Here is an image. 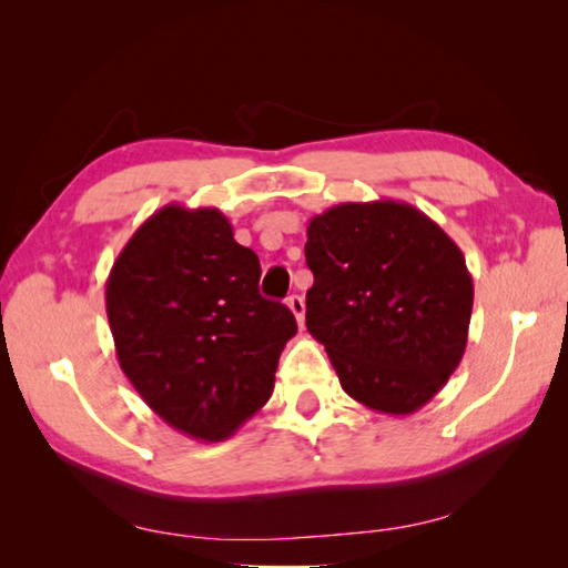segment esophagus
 <instances>
[{
    "mask_svg": "<svg viewBox=\"0 0 568 568\" xmlns=\"http://www.w3.org/2000/svg\"><path fill=\"white\" fill-rule=\"evenodd\" d=\"M287 307H291V312L295 315L297 324L305 322V300H303V297H300V295H291V297H287Z\"/></svg>",
    "mask_w": 568,
    "mask_h": 568,
    "instance_id": "esophagus-1",
    "label": "esophagus"
}]
</instances>
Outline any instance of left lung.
Returning a JSON list of instances; mask_svg holds the SVG:
<instances>
[{
	"label": "left lung",
	"mask_w": 568,
	"mask_h": 568,
	"mask_svg": "<svg viewBox=\"0 0 568 568\" xmlns=\"http://www.w3.org/2000/svg\"><path fill=\"white\" fill-rule=\"evenodd\" d=\"M307 332L342 388L385 415H413L462 364L474 281L444 229L407 202H342L312 216Z\"/></svg>",
	"instance_id": "1"
}]
</instances>
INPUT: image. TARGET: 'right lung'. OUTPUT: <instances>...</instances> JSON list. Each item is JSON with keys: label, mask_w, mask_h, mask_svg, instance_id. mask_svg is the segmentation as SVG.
Wrapping results in <instances>:
<instances>
[{"label": "right lung", "mask_w": 568, "mask_h": 568, "mask_svg": "<svg viewBox=\"0 0 568 568\" xmlns=\"http://www.w3.org/2000/svg\"><path fill=\"white\" fill-rule=\"evenodd\" d=\"M216 207L165 204L119 253L104 300L119 366L165 425L222 442L268 403L297 332Z\"/></svg>", "instance_id": "add662e5"}]
</instances>
